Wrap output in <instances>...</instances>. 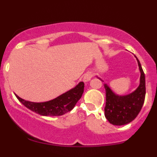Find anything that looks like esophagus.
Segmentation results:
<instances>
[{"instance_id":"obj_1","label":"esophagus","mask_w":157,"mask_h":157,"mask_svg":"<svg viewBox=\"0 0 157 157\" xmlns=\"http://www.w3.org/2000/svg\"><path fill=\"white\" fill-rule=\"evenodd\" d=\"M92 74L90 73V72H88V73L84 74V77H83V80L84 81L87 82V81H90V80L92 79Z\"/></svg>"}]
</instances>
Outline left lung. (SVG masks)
<instances>
[{"label":"left lung","instance_id":"left-lung-1","mask_svg":"<svg viewBox=\"0 0 157 157\" xmlns=\"http://www.w3.org/2000/svg\"><path fill=\"white\" fill-rule=\"evenodd\" d=\"M137 61L141 71V78L139 86L135 92L124 96H119L111 91L107 84L104 85L106 92L105 117L114 126H123L134 120L144 105L146 94L145 76L139 60L137 59Z\"/></svg>","mask_w":157,"mask_h":157}]
</instances>
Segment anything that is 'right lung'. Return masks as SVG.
Returning a JSON list of instances; mask_svg holds the SVG:
<instances>
[{
	"label": "right lung",
	"instance_id": "right-lung-1",
	"mask_svg": "<svg viewBox=\"0 0 157 157\" xmlns=\"http://www.w3.org/2000/svg\"><path fill=\"white\" fill-rule=\"evenodd\" d=\"M84 90L83 82H80L75 88L66 92L49 101L31 102L19 98L16 95L19 101L27 108L43 116H62L71 111L74 108L77 102L81 98Z\"/></svg>",
	"mask_w": 157,
	"mask_h": 157
}]
</instances>
